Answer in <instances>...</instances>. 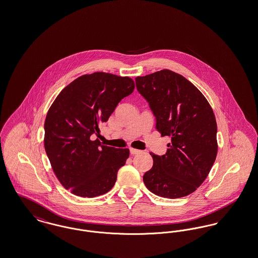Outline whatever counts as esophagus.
I'll list each match as a JSON object with an SVG mask.
<instances>
[{
  "label": "esophagus",
  "mask_w": 258,
  "mask_h": 258,
  "mask_svg": "<svg viewBox=\"0 0 258 258\" xmlns=\"http://www.w3.org/2000/svg\"><path fill=\"white\" fill-rule=\"evenodd\" d=\"M130 152H131V155H133V156H135V155H138V154H140L141 153V151L140 150H137V149H130Z\"/></svg>",
  "instance_id": "1"
}]
</instances>
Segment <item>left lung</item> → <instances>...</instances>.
I'll return each instance as SVG.
<instances>
[{"label":"left lung","instance_id":"8db88e82","mask_svg":"<svg viewBox=\"0 0 258 258\" xmlns=\"http://www.w3.org/2000/svg\"><path fill=\"white\" fill-rule=\"evenodd\" d=\"M135 83L156 117L158 132L171 137L164 155L150 153L154 164L143 176L144 184L159 197H186L204 182L216 160L213 109L197 87L169 70L138 76Z\"/></svg>","mask_w":258,"mask_h":258}]
</instances>
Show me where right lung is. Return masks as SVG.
<instances>
[{
	"mask_svg": "<svg viewBox=\"0 0 258 258\" xmlns=\"http://www.w3.org/2000/svg\"><path fill=\"white\" fill-rule=\"evenodd\" d=\"M135 90L130 77L94 73L78 77L54 100L44 123V148L62 186L77 197L108 192L128 149L103 146L94 135Z\"/></svg>",
	"mask_w": 258,
	"mask_h": 258,
	"instance_id": "obj_1",
	"label": "right lung"
}]
</instances>
